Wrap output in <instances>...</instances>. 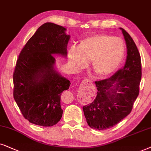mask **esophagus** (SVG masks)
Returning <instances> with one entry per match:
<instances>
[{
	"instance_id": "1",
	"label": "esophagus",
	"mask_w": 151,
	"mask_h": 151,
	"mask_svg": "<svg viewBox=\"0 0 151 151\" xmlns=\"http://www.w3.org/2000/svg\"><path fill=\"white\" fill-rule=\"evenodd\" d=\"M91 83V81H90V80H89V79H86L85 80H84V81H83V83Z\"/></svg>"
}]
</instances>
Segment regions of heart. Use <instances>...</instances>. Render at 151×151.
<instances>
[{
	"label": "heart",
	"mask_w": 151,
	"mask_h": 151,
	"mask_svg": "<svg viewBox=\"0 0 151 151\" xmlns=\"http://www.w3.org/2000/svg\"><path fill=\"white\" fill-rule=\"evenodd\" d=\"M124 56V44L121 39L109 35H96L80 41L77 49L68 51V59L74 68L81 69L91 61L97 77L103 78L115 71Z\"/></svg>",
	"instance_id": "obj_1"
}]
</instances>
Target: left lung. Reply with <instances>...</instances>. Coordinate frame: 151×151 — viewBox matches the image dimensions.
<instances>
[{"mask_svg":"<svg viewBox=\"0 0 151 151\" xmlns=\"http://www.w3.org/2000/svg\"><path fill=\"white\" fill-rule=\"evenodd\" d=\"M120 29L127 48L125 65L109 79L95 81L98 90L96 98L83 106L88 126L98 130L111 128L128 116L139 95L141 57L131 37L123 28Z\"/></svg>","mask_w":151,"mask_h":151,"instance_id":"obj_1","label":"left lung"}]
</instances>
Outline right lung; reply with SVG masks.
Instances as JSON below:
<instances>
[{
  "instance_id": "obj_1",
  "label": "right lung",
  "mask_w": 151,
  "mask_h": 151,
  "mask_svg": "<svg viewBox=\"0 0 151 151\" xmlns=\"http://www.w3.org/2000/svg\"><path fill=\"white\" fill-rule=\"evenodd\" d=\"M66 28L45 23L20 53L13 75L14 98L30 123L52 126L61 119V95L70 81L57 70L54 55L66 57L70 36Z\"/></svg>"
}]
</instances>
